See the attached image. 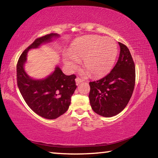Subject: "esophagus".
Listing matches in <instances>:
<instances>
[{
	"mask_svg": "<svg viewBox=\"0 0 158 158\" xmlns=\"http://www.w3.org/2000/svg\"><path fill=\"white\" fill-rule=\"evenodd\" d=\"M75 81H76L77 84H79V83H81V82H82L83 81H84V79H81V78H80V77H77V78H76V79H75Z\"/></svg>",
	"mask_w": 158,
	"mask_h": 158,
	"instance_id": "obj_1",
	"label": "esophagus"
}]
</instances>
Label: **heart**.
<instances>
[{
  "label": "heart",
  "instance_id": "1",
  "mask_svg": "<svg viewBox=\"0 0 158 158\" xmlns=\"http://www.w3.org/2000/svg\"><path fill=\"white\" fill-rule=\"evenodd\" d=\"M65 58L68 65L74 68L80 58H84L85 69L92 75L100 77L111 70L117 56V47L113 40L97 35H87L76 40Z\"/></svg>",
  "mask_w": 158,
  "mask_h": 158
}]
</instances>
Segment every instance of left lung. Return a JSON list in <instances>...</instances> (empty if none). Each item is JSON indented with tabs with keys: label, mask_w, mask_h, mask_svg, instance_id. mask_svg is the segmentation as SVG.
Instances as JSON below:
<instances>
[{
	"label": "left lung",
	"mask_w": 158,
	"mask_h": 158,
	"mask_svg": "<svg viewBox=\"0 0 158 158\" xmlns=\"http://www.w3.org/2000/svg\"><path fill=\"white\" fill-rule=\"evenodd\" d=\"M117 63L107 75L89 82V100L96 114L105 117L116 116L125 108L135 85V65L128 48L118 42Z\"/></svg>",
	"instance_id": "8db88e82"
}]
</instances>
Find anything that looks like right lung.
I'll return each instance as SVG.
<instances>
[{"mask_svg":"<svg viewBox=\"0 0 158 158\" xmlns=\"http://www.w3.org/2000/svg\"><path fill=\"white\" fill-rule=\"evenodd\" d=\"M56 33L38 37L21 53L17 64V81L19 91L28 106L35 113L44 118H57L69 108L71 98L77 88L75 74L67 76L59 67L42 80H35L25 73L23 65L29 49L52 41Z\"/></svg>","mask_w":158,"mask_h":158,"instance_id":"right-lung-1","label":"right lung"}]
</instances>
